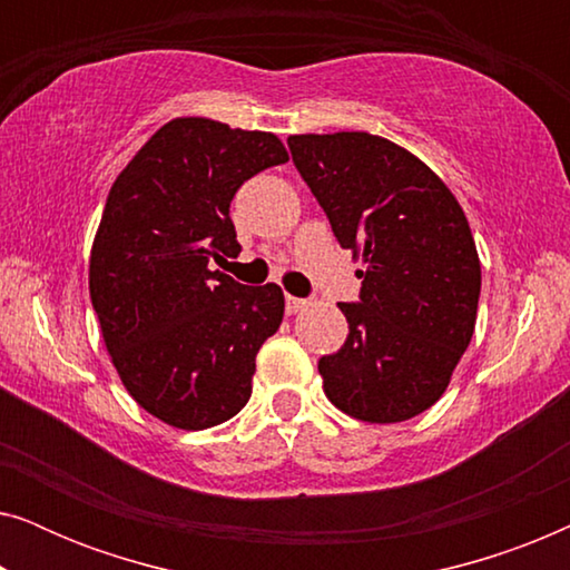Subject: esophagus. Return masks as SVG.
I'll use <instances>...</instances> for the list:
<instances>
[{
  "instance_id": "obj_1",
  "label": "esophagus",
  "mask_w": 570,
  "mask_h": 570,
  "mask_svg": "<svg viewBox=\"0 0 570 570\" xmlns=\"http://www.w3.org/2000/svg\"><path fill=\"white\" fill-rule=\"evenodd\" d=\"M306 298H295V295H285V311H287V314H298V311H303V308H306Z\"/></svg>"
}]
</instances>
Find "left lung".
Returning a JSON list of instances; mask_svg holds the SVG:
<instances>
[{
    "label": "left lung",
    "mask_w": 570,
    "mask_h": 570,
    "mask_svg": "<svg viewBox=\"0 0 570 570\" xmlns=\"http://www.w3.org/2000/svg\"><path fill=\"white\" fill-rule=\"evenodd\" d=\"M293 163L342 248L363 256L361 298L340 303L350 334L318 361L334 407L402 423L433 407L474 332L480 259L449 186L368 131L287 137Z\"/></svg>",
    "instance_id": "1"
}]
</instances>
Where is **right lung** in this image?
I'll return each instance as SVG.
<instances>
[{"label": "right lung", "instance_id": "right-lung-1", "mask_svg": "<svg viewBox=\"0 0 570 570\" xmlns=\"http://www.w3.org/2000/svg\"><path fill=\"white\" fill-rule=\"evenodd\" d=\"M287 163L269 131L174 119L108 191L90 252V301L121 384L163 423L205 431L244 410L256 353L279 330L275 283L240 285L209 262L238 256L230 202Z\"/></svg>", "mask_w": 570, "mask_h": 570}]
</instances>
